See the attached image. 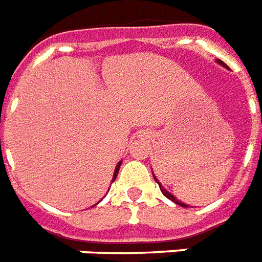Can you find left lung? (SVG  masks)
<instances>
[{"label":"left lung","instance_id":"1","mask_svg":"<svg viewBox=\"0 0 262 262\" xmlns=\"http://www.w3.org/2000/svg\"><path fill=\"white\" fill-rule=\"evenodd\" d=\"M216 62L219 63V65H222V67L227 68V67H226V63H224L223 61H220V59H216ZM154 178H155V181H156V182H158V185H159L160 190H162V193H163V195H164V197H167L168 200H171L172 203L178 204V205H181V207H183V208H186V207H187L186 204H183V203H181V201H178V200H177V197H174V195H172L171 193H170V191H168V190H166V189H164V187L162 186V183H160L159 181H158V178H156V177H155V174H154Z\"/></svg>","mask_w":262,"mask_h":262}]
</instances>
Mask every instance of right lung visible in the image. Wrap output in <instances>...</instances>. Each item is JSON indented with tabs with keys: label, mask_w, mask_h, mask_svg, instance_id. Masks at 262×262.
Here are the masks:
<instances>
[{
	"label": "right lung",
	"mask_w": 262,
	"mask_h": 262,
	"mask_svg": "<svg viewBox=\"0 0 262 262\" xmlns=\"http://www.w3.org/2000/svg\"><path fill=\"white\" fill-rule=\"evenodd\" d=\"M121 164H122V162H118V164L115 166V170H114V174H113V179H111V182H114L115 178H117V175H118V171H119V167H121ZM95 205H96V204H95Z\"/></svg>",
	"instance_id": "obj_1"
}]
</instances>
